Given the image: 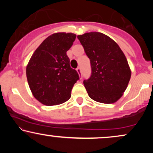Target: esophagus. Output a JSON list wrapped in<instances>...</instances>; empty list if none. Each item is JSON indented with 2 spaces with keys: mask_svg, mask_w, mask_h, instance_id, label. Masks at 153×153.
Wrapping results in <instances>:
<instances>
[{
  "mask_svg": "<svg viewBox=\"0 0 153 153\" xmlns=\"http://www.w3.org/2000/svg\"><path fill=\"white\" fill-rule=\"evenodd\" d=\"M76 71H77V72H78V75L81 76V70H80V68H77V69H76ZM81 77H82V76H81Z\"/></svg>",
  "mask_w": 153,
  "mask_h": 153,
  "instance_id": "obj_1",
  "label": "esophagus"
}]
</instances>
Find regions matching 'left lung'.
<instances>
[{
	"mask_svg": "<svg viewBox=\"0 0 153 153\" xmlns=\"http://www.w3.org/2000/svg\"><path fill=\"white\" fill-rule=\"evenodd\" d=\"M78 39L91 61V75L83 81L89 97L102 103L117 102L131 78L124 52L115 41L102 33H85Z\"/></svg>",
	"mask_w": 153,
	"mask_h": 153,
	"instance_id": "left-lung-1",
	"label": "left lung"
}]
</instances>
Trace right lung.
I'll return each instance as SVG.
<instances>
[{
	"instance_id": "1",
	"label": "right lung",
	"mask_w": 153,
	"mask_h": 153,
	"mask_svg": "<svg viewBox=\"0 0 153 153\" xmlns=\"http://www.w3.org/2000/svg\"><path fill=\"white\" fill-rule=\"evenodd\" d=\"M76 38L73 33L58 32L45 39L26 66V78L34 97L46 106L70 99L71 90L79 79L70 65L67 51Z\"/></svg>"
}]
</instances>
